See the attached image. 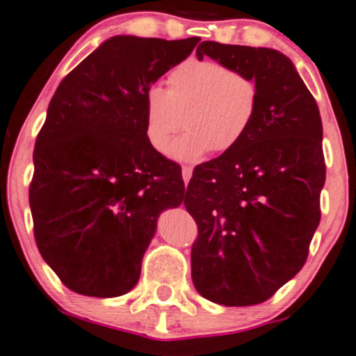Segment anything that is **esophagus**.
Instances as JSON below:
<instances>
[{
  "label": "esophagus",
  "instance_id": "esophagus-1",
  "mask_svg": "<svg viewBox=\"0 0 356 356\" xmlns=\"http://www.w3.org/2000/svg\"><path fill=\"white\" fill-rule=\"evenodd\" d=\"M193 175V168L191 167H182V179H184V184H188L189 179Z\"/></svg>",
  "mask_w": 356,
  "mask_h": 356
}]
</instances>
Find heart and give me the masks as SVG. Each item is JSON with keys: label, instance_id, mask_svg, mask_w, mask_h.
I'll return each instance as SVG.
<instances>
[{"label": "heart", "instance_id": "1", "mask_svg": "<svg viewBox=\"0 0 356 356\" xmlns=\"http://www.w3.org/2000/svg\"><path fill=\"white\" fill-rule=\"evenodd\" d=\"M260 105V89L250 75L211 60H189L168 75V89L152 86L145 92L146 138L165 153L182 127L186 134L172 146V156L196 161L208 152L227 153L250 132Z\"/></svg>", "mask_w": 356, "mask_h": 356}]
</instances>
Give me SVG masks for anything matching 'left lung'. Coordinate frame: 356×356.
<instances>
[{
    "label": "left lung",
    "mask_w": 356,
    "mask_h": 356,
    "mask_svg": "<svg viewBox=\"0 0 356 356\" xmlns=\"http://www.w3.org/2000/svg\"><path fill=\"white\" fill-rule=\"evenodd\" d=\"M196 56L250 75L260 89L246 138L198 165L184 200L198 224L196 291L224 307H250L268 300L307 261L325 182L321 113L277 49L203 41Z\"/></svg>",
    "instance_id": "left-lung-1"
}]
</instances>
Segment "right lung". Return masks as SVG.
Listing matches in <instances>:
<instances>
[{"instance_id": "1", "label": "right lung", "mask_w": 356, "mask_h": 356, "mask_svg": "<svg viewBox=\"0 0 356 356\" xmlns=\"http://www.w3.org/2000/svg\"><path fill=\"white\" fill-rule=\"evenodd\" d=\"M198 41L115 35L60 82L49 102L29 204L39 253L74 293H129L158 217L184 200L181 167L146 138L145 92Z\"/></svg>"}]
</instances>
